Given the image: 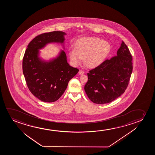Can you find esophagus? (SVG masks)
<instances>
[{
  "label": "esophagus",
  "instance_id": "1",
  "mask_svg": "<svg viewBox=\"0 0 155 155\" xmlns=\"http://www.w3.org/2000/svg\"><path fill=\"white\" fill-rule=\"evenodd\" d=\"M79 74H81V75H82V74H84V73L85 72L83 71V70H79Z\"/></svg>",
  "mask_w": 155,
  "mask_h": 155
}]
</instances>
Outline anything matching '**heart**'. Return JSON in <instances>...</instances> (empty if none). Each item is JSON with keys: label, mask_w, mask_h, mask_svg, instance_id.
Returning <instances> with one entry per match:
<instances>
[{"label": "heart", "mask_w": 155, "mask_h": 155, "mask_svg": "<svg viewBox=\"0 0 155 155\" xmlns=\"http://www.w3.org/2000/svg\"><path fill=\"white\" fill-rule=\"evenodd\" d=\"M110 45L108 42L95 37L78 39L74 49H69L68 54L70 60L75 66L81 63L83 59L89 67H96L102 64L110 54Z\"/></svg>", "instance_id": "1"}]
</instances>
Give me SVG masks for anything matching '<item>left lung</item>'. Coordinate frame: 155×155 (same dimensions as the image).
I'll return each mask as SVG.
<instances>
[{
  "label": "left lung",
  "mask_w": 155,
  "mask_h": 155,
  "mask_svg": "<svg viewBox=\"0 0 155 155\" xmlns=\"http://www.w3.org/2000/svg\"><path fill=\"white\" fill-rule=\"evenodd\" d=\"M132 60L129 50L122 41L117 55L87 73L84 89L89 100L96 104H106L124 93L132 72Z\"/></svg>",
  "instance_id": "obj_1"
}]
</instances>
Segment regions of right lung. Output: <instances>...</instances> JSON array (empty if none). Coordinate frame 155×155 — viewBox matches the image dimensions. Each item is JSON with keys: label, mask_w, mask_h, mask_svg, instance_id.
I'll return each mask as SVG.
<instances>
[{"label": "right lung", "mask_w": 155, "mask_h": 155, "mask_svg": "<svg viewBox=\"0 0 155 155\" xmlns=\"http://www.w3.org/2000/svg\"><path fill=\"white\" fill-rule=\"evenodd\" d=\"M65 35L62 31L38 35L30 42L24 55L23 72L26 84L32 94L43 102L57 101L66 91L69 81L79 71L69 64L64 50L48 61L39 57V50L48 43H64Z\"/></svg>", "instance_id": "1"}]
</instances>
